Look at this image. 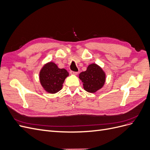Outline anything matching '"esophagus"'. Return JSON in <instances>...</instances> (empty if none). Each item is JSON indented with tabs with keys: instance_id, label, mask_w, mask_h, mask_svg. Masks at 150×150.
Returning <instances> with one entry per match:
<instances>
[{
	"instance_id": "34e87169",
	"label": "esophagus",
	"mask_w": 150,
	"mask_h": 150,
	"mask_svg": "<svg viewBox=\"0 0 150 150\" xmlns=\"http://www.w3.org/2000/svg\"><path fill=\"white\" fill-rule=\"evenodd\" d=\"M70 73H71V74H74V75H76V74H78V72H75V71H71L70 72Z\"/></svg>"
}]
</instances>
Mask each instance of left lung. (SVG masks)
Returning <instances> with one entry per match:
<instances>
[{
	"mask_svg": "<svg viewBox=\"0 0 150 150\" xmlns=\"http://www.w3.org/2000/svg\"><path fill=\"white\" fill-rule=\"evenodd\" d=\"M79 79L83 83L84 89L89 93H95L105 83L106 75L101 68L96 64L88 66L87 70L81 72Z\"/></svg>",
	"mask_w": 150,
	"mask_h": 150,
	"instance_id": "obj_1",
	"label": "left lung"
}]
</instances>
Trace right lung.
Listing matches in <instances>:
<instances>
[{"label":"right lung","instance_id":"1","mask_svg":"<svg viewBox=\"0 0 150 150\" xmlns=\"http://www.w3.org/2000/svg\"><path fill=\"white\" fill-rule=\"evenodd\" d=\"M69 73L65 69H59L55 63L50 62L40 71V82L47 92L54 94L62 89L63 83Z\"/></svg>","mask_w":150,"mask_h":150}]
</instances>
